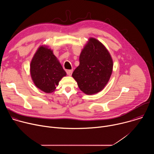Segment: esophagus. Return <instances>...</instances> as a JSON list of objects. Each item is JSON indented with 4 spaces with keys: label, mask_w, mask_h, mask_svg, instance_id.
<instances>
[{
    "label": "esophagus",
    "mask_w": 154,
    "mask_h": 154,
    "mask_svg": "<svg viewBox=\"0 0 154 154\" xmlns=\"http://www.w3.org/2000/svg\"><path fill=\"white\" fill-rule=\"evenodd\" d=\"M72 72H73V70H72V69H71V70H66V73H67V74H68V75H69V76H71V75H72Z\"/></svg>",
    "instance_id": "1"
}]
</instances>
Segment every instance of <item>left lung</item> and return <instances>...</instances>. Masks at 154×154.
<instances>
[{
	"label": "left lung",
	"instance_id": "8db88e82",
	"mask_svg": "<svg viewBox=\"0 0 154 154\" xmlns=\"http://www.w3.org/2000/svg\"><path fill=\"white\" fill-rule=\"evenodd\" d=\"M80 64L72 76L81 91L88 95L97 93L103 89L112 73L113 60L102 44L91 38L82 50Z\"/></svg>",
	"mask_w": 154,
	"mask_h": 154
}]
</instances>
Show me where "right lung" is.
Returning <instances> with one entry per match:
<instances>
[{
  "label": "right lung",
  "instance_id": "add662e5",
  "mask_svg": "<svg viewBox=\"0 0 154 154\" xmlns=\"http://www.w3.org/2000/svg\"><path fill=\"white\" fill-rule=\"evenodd\" d=\"M30 74L36 86L46 93L54 91L60 80L66 75L53 51L45 46L39 47L34 55Z\"/></svg>",
  "mask_w": 154,
  "mask_h": 154
}]
</instances>
